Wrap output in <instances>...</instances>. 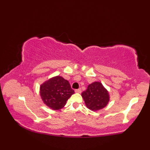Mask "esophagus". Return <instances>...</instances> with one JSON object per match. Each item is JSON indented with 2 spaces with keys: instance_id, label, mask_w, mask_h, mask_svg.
Returning <instances> with one entry per match:
<instances>
[{
  "instance_id": "esophagus-1",
  "label": "esophagus",
  "mask_w": 150,
  "mask_h": 150,
  "mask_svg": "<svg viewBox=\"0 0 150 150\" xmlns=\"http://www.w3.org/2000/svg\"><path fill=\"white\" fill-rule=\"evenodd\" d=\"M75 93H81V89L79 88V89H77V90H75Z\"/></svg>"
}]
</instances>
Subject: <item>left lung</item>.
Returning a JSON list of instances; mask_svg holds the SVG:
<instances>
[{
	"label": "left lung",
	"instance_id": "obj_1",
	"mask_svg": "<svg viewBox=\"0 0 150 150\" xmlns=\"http://www.w3.org/2000/svg\"><path fill=\"white\" fill-rule=\"evenodd\" d=\"M86 106L91 111L103 109L110 100V93L100 82H94L88 85L87 90L81 93Z\"/></svg>",
	"mask_w": 150,
	"mask_h": 150
}]
</instances>
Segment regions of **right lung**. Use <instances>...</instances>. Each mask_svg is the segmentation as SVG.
<instances>
[{
  "label": "right lung",
  "mask_w": 150,
  "mask_h": 150,
  "mask_svg": "<svg viewBox=\"0 0 150 150\" xmlns=\"http://www.w3.org/2000/svg\"><path fill=\"white\" fill-rule=\"evenodd\" d=\"M39 93L46 106L53 110H58L64 107L75 91L68 81L58 75L44 82L40 86Z\"/></svg>",
  "instance_id": "right-lung-1"
}]
</instances>
